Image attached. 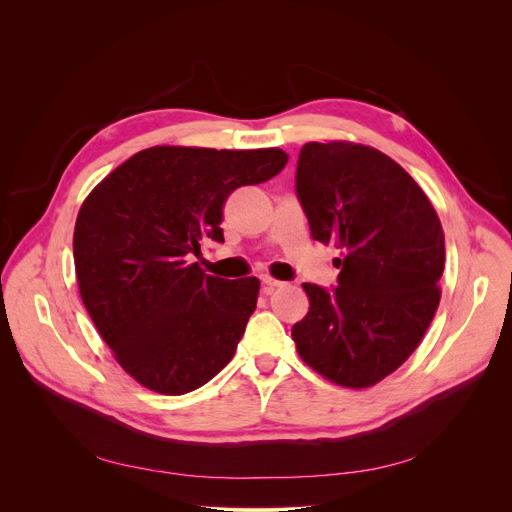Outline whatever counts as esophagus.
Here are the masks:
<instances>
[{
  "instance_id": "esophagus-1",
  "label": "esophagus",
  "mask_w": 512,
  "mask_h": 512,
  "mask_svg": "<svg viewBox=\"0 0 512 512\" xmlns=\"http://www.w3.org/2000/svg\"><path fill=\"white\" fill-rule=\"evenodd\" d=\"M261 286H263V292H265V294H272L274 290L282 288V286H284V282L274 280V278H270V276H265V278H261Z\"/></svg>"
}]
</instances>
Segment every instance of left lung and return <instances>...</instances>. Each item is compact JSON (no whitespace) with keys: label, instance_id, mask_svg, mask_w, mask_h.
<instances>
[{"label":"left lung","instance_id":"obj_1","mask_svg":"<svg viewBox=\"0 0 512 512\" xmlns=\"http://www.w3.org/2000/svg\"><path fill=\"white\" fill-rule=\"evenodd\" d=\"M297 197L311 236L340 251V274L332 288L303 284L311 307L292 340L324 378L378 384L411 357L438 309V213L394 159L338 141L301 149Z\"/></svg>","mask_w":512,"mask_h":512}]
</instances>
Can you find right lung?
Here are the masks:
<instances>
[{"mask_svg": "<svg viewBox=\"0 0 512 512\" xmlns=\"http://www.w3.org/2000/svg\"><path fill=\"white\" fill-rule=\"evenodd\" d=\"M280 149L151 147L126 159L78 211L74 267L101 338L159 394L207 384L234 357L259 280L205 274L193 255L224 242V203L280 174Z\"/></svg>", "mask_w": 512, "mask_h": 512, "instance_id": "1", "label": "right lung"}]
</instances>
